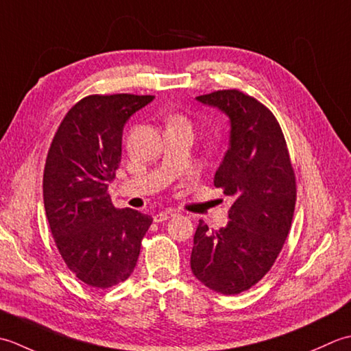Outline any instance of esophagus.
<instances>
[{
  "instance_id": "1",
  "label": "esophagus",
  "mask_w": 351,
  "mask_h": 351,
  "mask_svg": "<svg viewBox=\"0 0 351 351\" xmlns=\"http://www.w3.org/2000/svg\"><path fill=\"white\" fill-rule=\"evenodd\" d=\"M176 215H177V213H176V210H173V209L159 212V213H157V215H154V223H162V221H167V219L173 218V217H176Z\"/></svg>"
}]
</instances>
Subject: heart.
I'll return each mask as SVG.
<instances>
[{"label":"heart","mask_w":351,"mask_h":351,"mask_svg":"<svg viewBox=\"0 0 351 351\" xmlns=\"http://www.w3.org/2000/svg\"><path fill=\"white\" fill-rule=\"evenodd\" d=\"M169 124H183V125H188V127H189L188 119H186L184 117H174V118H171Z\"/></svg>","instance_id":"obj_1"}]
</instances>
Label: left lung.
Returning a JSON list of instances; mask_svg holds the SVG:
<instances>
[{
	"mask_svg": "<svg viewBox=\"0 0 351 351\" xmlns=\"http://www.w3.org/2000/svg\"><path fill=\"white\" fill-rule=\"evenodd\" d=\"M230 119L228 149L213 184L233 197L226 227L199 219L191 269L224 295L252 288L274 265L294 217L297 186L280 125L268 107L238 89L197 97Z\"/></svg>",
	"mask_w": 351,
	"mask_h": 351,
	"instance_id": "8db88e82",
	"label": "left lung"
}]
</instances>
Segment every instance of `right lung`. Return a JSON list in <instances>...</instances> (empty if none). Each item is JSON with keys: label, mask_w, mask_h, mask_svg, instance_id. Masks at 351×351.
<instances>
[{"label": "right lung", "mask_w": 351, "mask_h": 351, "mask_svg": "<svg viewBox=\"0 0 351 351\" xmlns=\"http://www.w3.org/2000/svg\"><path fill=\"white\" fill-rule=\"evenodd\" d=\"M153 95L80 99L63 118L44 169V206L66 267L78 280L106 289L127 280L153 218L115 209L107 194L121 162L124 125Z\"/></svg>", "instance_id": "add662e5"}]
</instances>
